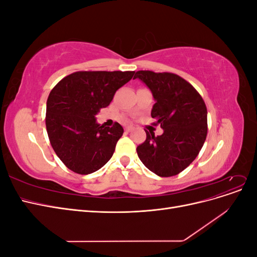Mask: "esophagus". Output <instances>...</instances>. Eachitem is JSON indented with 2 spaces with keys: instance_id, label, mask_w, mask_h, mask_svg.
Returning a JSON list of instances; mask_svg holds the SVG:
<instances>
[{
  "instance_id": "34e87169",
  "label": "esophagus",
  "mask_w": 257,
  "mask_h": 257,
  "mask_svg": "<svg viewBox=\"0 0 257 257\" xmlns=\"http://www.w3.org/2000/svg\"><path fill=\"white\" fill-rule=\"evenodd\" d=\"M133 128H134L133 126H132V125H128V126H126V127H125V131H126V132H131V131L133 130Z\"/></svg>"
}]
</instances>
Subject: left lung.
<instances>
[{
	"mask_svg": "<svg viewBox=\"0 0 257 257\" xmlns=\"http://www.w3.org/2000/svg\"><path fill=\"white\" fill-rule=\"evenodd\" d=\"M134 78L144 81L155 104L151 116L164 133L146 131V141L137 147L144 165L160 177L180 174L196 159L207 137V107L193 85L173 73L138 71Z\"/></svg>",
	"mask_w": 257,
	"mask_h": 257,
	"instance_id": "8db88e82",
	"label": "left lung"
}]
</instances>
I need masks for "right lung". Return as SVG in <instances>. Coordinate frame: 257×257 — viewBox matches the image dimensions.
<instances>
[{
	"label": "right lung",
	"mask_w": 257,
	"mask_h": 257,
	"mask_svg": "<svg viewBox=\"0 0 257 257\" xmlns=\"http://www.w3.org/2000/svg\"><path fill=\"white\" fill-rule=\"evenodd\" d=\"M135 72L81 71L64 77L51 90L46 109V128L54 152L72 172L88 175L109 161L123 134L96 123L95 115L110 104L115 91Z\"/></svg>",
	"instance_id": "right-lung-1"
}]
</instances>
